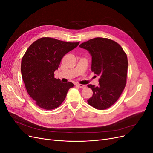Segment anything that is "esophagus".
<instances>
[{
	"label": "esophagus",
	"instance_id": "esophagus-1",
	"mask_svg": "<svg viewBox=\"0 0 153 153\" xmlns=\"http://www.w3.org/2000/svg\"><path fill=\"white\" fill-rule=\"evenodd\" d=\"M76 85H77L78 87H79L80 88H82V89H83V88H85V87H86V85H82V84H76Z\"/></svg>",
	"mask_w": 153,
	"mask_h": 153
}]
</instances>
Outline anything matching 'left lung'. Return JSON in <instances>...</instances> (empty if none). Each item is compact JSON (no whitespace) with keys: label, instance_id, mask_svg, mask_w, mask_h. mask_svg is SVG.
Here are the masks:
<instances>
[{"label":"left lung","instance_id":"8db88e82","mask_svg":"<svg viewBox=\"0 0 153 153\" xmlns=\"http://www.w3.org/2000/svg\"><path fill=\"white\" fill-rule=\"evenodd\" d=\"M79 47L92 56L91 70L100 76L99 85H88L93 92L87 102L94 108L105 110L113 105L126 84L128 58L123 48L115 41L96 38Z\"/></svg>","mask_w":153,"mask_h":153}]
</instances>
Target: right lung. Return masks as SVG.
<instances>
[{"instance_id": "right-lung-1", "label": "right lung", "mask_w": 153, "mask_h": 153, "mask_svg": "<svg viewBox=\"0 0 153 153\" xmlns=\"http://www.w3.org/2000/svg\"><path fill=\"white\" fill-rule=\"evenodd\" d=\"M79 42H66L52 38H40L31 44L23 56L21 72L27 92L36 104L45 110L57 108L73 87L54 77L62 58Z\"/></svg>"}]
</instances>
